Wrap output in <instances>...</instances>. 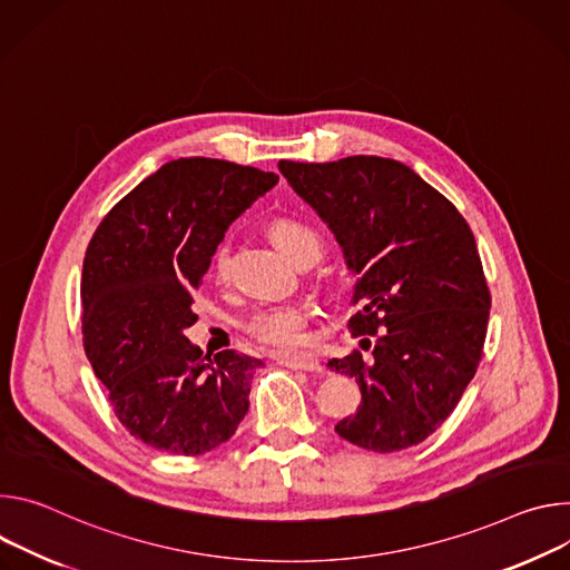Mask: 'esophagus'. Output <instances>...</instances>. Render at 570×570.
<instances>
[{"mask_svg": "<svg viewBox=\"0 0 570 570\" xmlns=\"http://www.w3.org/2000/svg\"><path fill=\"white\" fill-rule=\"evenodd\" d=\"M276 362L281 366L294 368V371H322V364L317 360H309V357H296V355H278Z\"/></svg>", "mask_w": 570, "mask_h": 570, "instance_id": "34e87169", "label": "esophagus"}]
</instances>
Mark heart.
<instances>
[{
    "label": "heart",
    "instance_id": "heart-1",
    "mask_svg": "<svg viewBox=\"0 0 570 570\" xmlns=\"http://www.w3.org/2000/svg\"><path fill=\"white\" fill-rule=\"evenodd\" d=\"M269 235L289 261H296L301 253L309 248H317V250L322 248V239L317 230L292 217H281L272 222ZM226 267H228V242H222L215 248V256H213V274L217 278H224ZM305 326H307V309L296 303L258 307L244 324L250 337L285 351H292L305 344Z\"/></svg>",
    "mask_w": 570,
    "mask_h": 570
}]
</instances>
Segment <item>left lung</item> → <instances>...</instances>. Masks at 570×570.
I'll list each match as a JSON object with an SVG mask.
<instances>
[{"instance_id":"left-lung-1","label":"left lung","mask_w":570,"mask_h":570,"mask_svg":"<svg viewBox=\"0 0 570 570\" xmlns=\"http://www.w3.org/2000/svg\"><path fill=\"white\" fill-rule=\"evenodd\" d=\"M278 169L342 246L355 278L351 333L373 335L362 340L371 357L355 351L328 362L362 392L335 432L375 453L414 446L449 419L482 357L491 296L475 237L399 160H281Z\"/></svg>"}]
</instances>
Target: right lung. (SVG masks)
<instances>
[{
	"label": "right lung",
	"instance_id": "1",
	"mask_svg": "<svg viewBox=\"0 0 570 570\" xmlns=\"http://www.w3.org/2000/svg\"><path fill=\"white\" fill-rule=\"evenodd\" d=\"M278 183L217 158L165 163L95 230L81 276L83 344L117 419L147 446L204 455L230 439L263 360L206 355L183 333L228 226Z\"/></svg>",
	"mask_w": 570,
	"mask_h": 570
}]
</instances>
